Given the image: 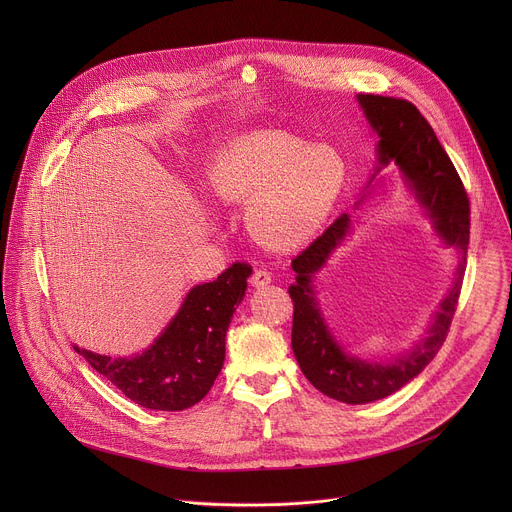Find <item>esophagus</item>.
<instances>
[{
    "mask_svg": "<svg viewBox=\"0 0 512 512\" xmlns=\"http://www.w3.org/2000/svg\"><path fill=\"white\" fill-rule=\"evenodd\" d=\"M271 283V273L265 269H255L251 275V285L253 287H265Z\"/></svg>",
    "mask_w": 512,
    "mask_h": 512,
    "instance_id": "esophagus-1",
    "label": "esophagus"
}]
</instances>
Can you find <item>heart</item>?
<instances>
[{"mask_svg": "<svg viewBox=\"0 0 512 512\" xmlns=\"http://www.w3.org/2000/svg\"><path fill=\"white\" fill-rule=\"evenodd\" d=\"M344 176V160L330 145L259 129L243 133L214 158L206 188L218 202L245 204L247 231L257 243L289 251L324 225Z\"/></svg>", "mask_w": 512, "mask_h": 512, "instance_id": "b5f03b06", "label": "heart"}]
</instances>
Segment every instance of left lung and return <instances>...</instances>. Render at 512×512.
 <instances>
[{"label":"left lung","mask_w":512,"mask_h":512,"mask_svg":"<svg viewBox=\"0 0 512 512\" xmlns=\"http://www.w3.org/2000/svg\"><path fill=\"white\" fill-rule=\"evenodd\" d=\"M356 99L379 135L377 170L389 162L399 166L415 198L431 218L435 233L446 245L460 251V263L454 285L437 308L427 336L411 352L381 364L342 350L320 314L312 289V277L324 267L350 229L348 214L336 218L308 249L294 257L291 269L296 271V283L289 285V298L294 302L291 348L302 373L318 391L350 405L393 395L417 377L442 348L458 306L470 241L468 194L450 156L419 109L405 99L383 95H356Z\"/></svg>","instance_id":"left-lung-1"}]
</instances>
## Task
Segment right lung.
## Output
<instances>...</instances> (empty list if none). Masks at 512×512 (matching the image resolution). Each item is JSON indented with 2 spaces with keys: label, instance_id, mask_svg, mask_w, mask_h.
<instances>
[{
  "label": "right lung",
  "instance_id": "right-lung-1",
  "mask_svg": "<svg viewBox=\"0 0 512 512\" xmlns=\"http://www.w3.org/2000/svg\"><path fill=\"white\" fill-rule=\"evenodd\" d=\"M249 263H233L210 283L196 285L156 342L135 356L111 358L75 346L91 367L145 409L182 411L214 385L225 362V338L241 304Z\"/></svg>",
  "mask_w": 512,
  "mask_h": 512
}]
</instances>
